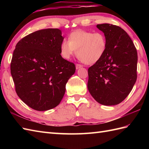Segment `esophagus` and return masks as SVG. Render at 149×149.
Returning a JSON list of instances; mask_svg holds the SVG:
<instances>
[{"label": "esophagus", "instance_id": "1", "mask_svg": "<svg viewBox=\"0 0 149 149\" xmlns=\"http://www.w3.org/2000/svg\"><path fill=\"white\" fill-rule=\"evenodd\" d=\"M75 66H76V69H79V68H80L81 67H83V65H81L80 64H76Z\"/></svg>", "mask_w": 149, "mask_h": 149}]
</instances>
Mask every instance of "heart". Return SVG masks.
Returning <instances> with one entry per match:
<instances>
[{"label": "heart", "instance_id": "1", "mask_svg": "<svg viewBox=\"0 0 149 149\" xmlns=\"http://www.w3.org/2000/svg\"><path fill=\"white\" fill-rule=\"evenodd\" d=\"M107 49V40L101 32L91 33L78 30L70 33L68 41L63 40L60 52L63 58L68 59L76 53L78 58L86 65H93L102 58Z\"/></svg>", "mask_w": 149, "mask_h": 149}]
</instances>
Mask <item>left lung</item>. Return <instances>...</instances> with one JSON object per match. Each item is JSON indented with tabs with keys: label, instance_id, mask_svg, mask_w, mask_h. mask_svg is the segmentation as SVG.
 Instances as JSON below:
<instances>
[{
	"label": "left lung",
	"instance_id": "obj_1",
	"mask_svg": "<svg viewBox=\"0 0 149 149\" xmlns=\"http://www.w3.org/2000/svg\"><path fill=\"white\" fill-rule=\"evenodd\" d=\"M107 40L102 59L88 68V89L100 104L114 106L124 100L137 79L136 49L127 33L119 26L97 25Z\"/></svg>",
	"mask_w": 149,
	"mask_h": 149
}]
</instances>
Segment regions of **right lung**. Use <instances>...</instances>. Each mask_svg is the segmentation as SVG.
<instances>
[{"instance_id":"add662e5","label":"right lung","mask_w":149,"mask_h":149,"mask_svg":"<svg viewBox=\"0 0 149 149\" xmlns=\"http://www.w3.org/2000/svg\"><path fill=\"white\" fill-rule=\"evenodd\" d=\"M61 34L58 29L35 31L19 41L13 54L11 74L16 92L34 110L59 105L66 84L75 72L74 63L61 56Z\"/></svg>"}]
</instances>
